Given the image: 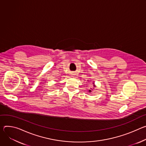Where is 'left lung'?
Segmentation results:
<instances>
[{
  "instance_id": "obj_1",
  "label": "left lung",
  "mask_w": 146,
  "mask_h": 146,
  "mask_svg": "<svg viewBox=\"0 0 146 146\" xmlns=\"http://www.w3.org/2000/svg\"><path fill=\"white\" fill-rule=\"evenodd\" d=\"M89 92H92V90H89Z\"/></svg>"
}]
</instances>
